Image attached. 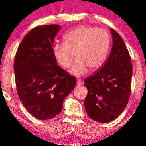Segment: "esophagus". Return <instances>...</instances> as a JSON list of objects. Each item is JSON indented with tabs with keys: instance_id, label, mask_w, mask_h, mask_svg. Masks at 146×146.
<instances>
[{
	"instance_id": "obj_1",
	"label": "esophagus",
	"mask_w": 146,
	"mask_h": 146,
	"mask_svg": "<svg viewBox=\"0 0 146 146\" xmlns=\"http://www.w3.org/2000/svg\"><path fill=\"white\" fill-rule=\"evenodd\" d=\"M83 82H82V81L81 80V79H77V85H83Z\"/></svg>"
}]
</instances>
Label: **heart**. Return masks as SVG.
<instances>
[{
	"mask_svg": "<svg viewBox=\"0 0 146 146\" xmlns=\"http://www.w3.org/2000/svg\"><path fill=\"white\" fill-rule=\"evenodd\" d=\"M64 43L55 44L52 53L56 61L63 68L74 62L70 73L81 76L87 69L94 71L104 63L110 46V36L106 30L90 26H79L73 29L63 37Z\"/></svg>",
	"mask_w": 146,
	"mask_h": 146,
	"instance_id": "1",
	"label": "heart"
}]
</instances>
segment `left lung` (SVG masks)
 <instances>
[{
  "label": "left lung",
  "mask_w": 146,
  "mask_h": 146,
  "mask_svg": "<svg viewBox=\"0 0 146 146\" xmlns=\"http://www.w3.org/2000/svg\"><path fill=\"white\" fill-rule=\"evenodd\" d=\"M113 45L110 56L101 68L84 80L87 89L85 108L91 119L109 123L127 106L131 92L132 65L121 36L110 29Z\"/></svg>",
  "instance_id": "obj_1"
}]
</instances>
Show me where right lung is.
<instances>
[{
  "instance_id": "add662e5",
  "label": "right lung",
  "mask_w": 146,
  "mask_h": 146,
  "mask_svg": "<svg viewBox=\"0 0 146 146\" xmlns=\"http://www.w3.org/2000/svg\"><path fill=\"white\" fill-rule=\"evenodd\" d=\"M59 25L36 27L19 44L14 62L19 97L30 113L39 120L59 115L63 101L75 88L76 78L57 65L52 53Z\"/></svg>"
}]
</instances>
